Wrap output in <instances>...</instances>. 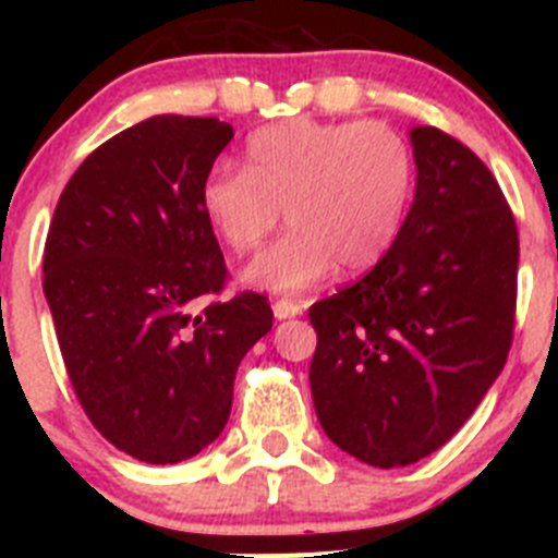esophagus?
<instances>
[{
  "label": "esophagus",
  "instance_id": "34e87169",
  "mask_svg": "<svg viewBox=\"0 0 558 558\" xmlns=\"http://www.w3.org/2000/svg\"><path fill=\"white\" fill-rule=\"evenodd\" d=\"M274 315L279 318V322H284V318H295V315H302V304L293 302V299H279V302H274Z\"/></svg>",
  "mask_w": 558,
  "mask_h": 558
}]
</instances>
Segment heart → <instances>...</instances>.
Returning <instances> with one entry per match:
<instances>
[{
  "label": "heart",
  "mask_w": 558,
  "mask_h": 558,
  "mask_svg": "<svg viewBox=\"0 0 558 558\" xmlns=\"http://www.w3.org/2000/svg\"><path fill=\"white\" fill-rule=\"evenodd\" d=\"M413 184L411 145L386 122L293 117L251 133L243 172H211L201 206L234 254L263 248L282 209L290 231L248 265L245 282L302 293L338 265L374 268L405 226Z\"/></svg>",
  "instance_id": "obj_1"
}]
</instances>
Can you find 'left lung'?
Returning <instances> with one entry per match:
<instances>
[{
    "label": "left lung",
    "instance_id": "1",
    "mask_svg": "<svg viewBox=\"0 0 558 558\" xmlns=\"http://www.w3.org/2000/svg\"><path fill=\"white\" fill-rule=\"evenodd\" d=\"M416 195L360 282L310 307L324 433L379 470L447 445L506 366L520 236L489 167L450 133L411 131Z\"/></svg>",
    "mask_w": 558,
    "mask_h": 558
}]
</instances>
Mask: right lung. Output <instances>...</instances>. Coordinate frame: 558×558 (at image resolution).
Returning a JSON list of instances; mask_svg holds the SVG:
<instances>
[{
    "label": "right lung",
    "instance_id": "add662e5",
    "mask_svg": "<svg viewBox=\"0 0 558 558\" xmlns=\"http://www.w3.org/2000/svg\"><path fill=\"white\" fill-rule=\"evenodd\" d=\"M231 136L179 113L128 128L77 167L49 223L44 295L63 366L92 425L136 461L211 445L240 360L274 327L265 295L215 299L229 270L201 186Z\"/></svg>",
    "mask_w": 558,
    "mask_h": 558
}]
</instances>
